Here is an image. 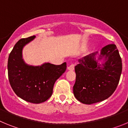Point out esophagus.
Segmentation results:
<instances>
[{"label":"esophagus","mask_w":128,"mask_h":128,"mask_svg":"<svg viewBox=\"0 0 128 128\" xmlns=\"http://www.w3.org/2000/svg\"><path fill=\"white\" fill-rule=\"evenodd\" d=\"M74 66H75V65H74V64H71V65H70L69 66H68L67 69L68 70H70V71L74 70Z\"/></svg>","instance_id":"34e87169"}]
</instances>
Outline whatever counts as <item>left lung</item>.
Segmentation results:
<instances>
[{"mask_svg":"<svg viewBox=\"0 0 128 128\" xmlns=\"http://www.w3.org/2000/svg\"><path fill=\"white\" fill-rule=\"evenodd\" d=\"M75 66L73 93L79 101L91 104L108 99L113 94L122 73V60L115 44L78 60Z\"/></svg>","mask_w":128,"mask_h":128,"instance_id":"obj_1","label":"left lung"}]
</instances>
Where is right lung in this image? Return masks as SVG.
I'll use <instances>...</instances> for the list:
<instances>
[{
	"mask_svg": "<svg viewBox=\"0 0 128 128\" xmlns=\"http://www.w3.org/2000/svg\"><path fill=\"white\" fill-rule=\"evenodd\" d=\"M35 38H22L14 45L9 56L8 71L10 83L16 96L28 102L39 104L52 96L54 83L65 72L66 63L54 65L44 63L38 66L26 63L22 50Z\"/></svg>",
	"mask_w": 128,
	"mask_h": 128,
	"instance_id": "right-lung-1",
	"label": "right lung"
}]
</instances>
